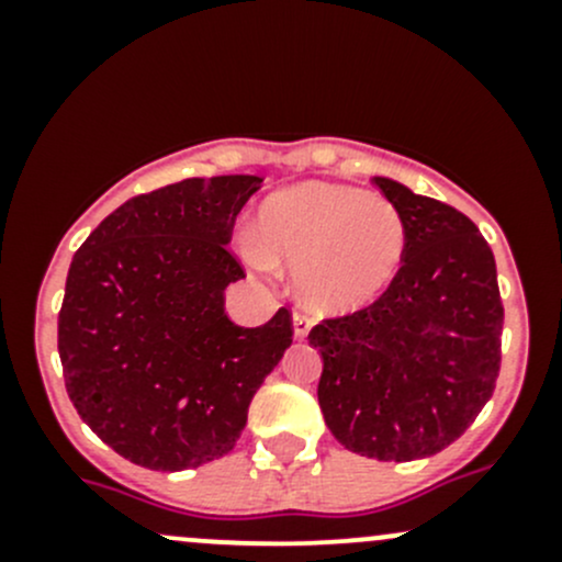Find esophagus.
I'll use <instances>...</instances> for the list:
<instances>
[{"instance_id":"1","label":"esophagus","mask_w":562,"mask_h":562,"mask_svg":"<svg viewBox=\"0 0 562 562\" xmlns=\"http://www.w3.org/2000/svg\"><path fill=\"white\" fill-rule=\"evenodd\" d=\"M310 326H313V321H310L307 313H293V334H296V339L307 337Z\"/></svg>"}]
</instances>
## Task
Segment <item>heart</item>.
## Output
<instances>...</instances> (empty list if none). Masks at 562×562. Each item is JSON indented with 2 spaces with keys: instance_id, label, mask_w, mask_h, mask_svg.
<instances>
[{
  "instance_id": "heart-1",
  "label": "heart",
  "mask_w": 562,
  "mask_h": 562,
  "mask_svg": "<svg viewBox=\"0 0 562 562\" xmlns=\"http://www.w3.org/2000/svg\"><path fill=\"white\" fill-rule=\"evenodd\" d=\"M258 266H293L296 288L317 310L350 313L389 291L405 260L407 228L383 195L342 184L274 192L258 212Z\"/></svg>"
}]
</instances>
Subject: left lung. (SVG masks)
Masks as SVG:
<instances>
[{"label": "left lung", "mask_w": 562, "mask_h": 562, "mask_svg": "<svg viewBox=\"0 0 562 562\" xmlns=\"http://www.w3.org/2000/svg\"><path fill=\"white\" fill-rule=\"evenodd\" d=\"M407 228L402 269L370 307L323 317L310 342L326 427L348 451L411 462L449 449L501 375L495 255L473 220L375 176Z\"/></svg>", "instance_id": "8db88e82"}]
</instances>
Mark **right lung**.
Masks as SVG:
<instances>
[{"mask_svg": "<svg viewBox=\"0 0 562 562\" xmlns=\"http://www.w3.org/2000/svg\"><path fill=\"white\" fill-rule=\"evenodd\" d=\"M260 181L212 176L135 195L72 255L65 389L89 429L140 468L173 473L228 454L291 348L285 307L258 328L225 315V288L247 277L228 241Z\"/></svg>", "mask_w": 562, "mask_h": 562, "instance_id": "add662e5", "label": "right lung"}]
</instances>
